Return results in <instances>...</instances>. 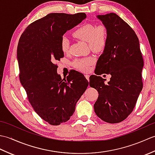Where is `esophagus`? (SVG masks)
<instances>
[{
	"label": "esophagus",
	"mask_w": 155,
	"mask_h": 155,
	"mask_svg": "<svg viewBox=\"0 0 155 155\" xmlns=\"http://www.w3.org/2000/svg\"><path fill=\"white\" fill-rule=\"evenodd\" d=\"M84 76H85V78H86L88 81H89V75H88V74H85Z\"/></svg>",
	"instance_id": "obj_1"
}]
</instances>
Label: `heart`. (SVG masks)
Segmentation results:
<instances>
[{
	"instance_id": "b5f03b06",
	"label": "heart",
	"mask_w": 155,
	"mask_h": 155,
	"mask_svg": "<svg viewBox=\"0 0 155 155\" xmlns=\"http://www.w3.org/2000/svg\"><path fill=\"white\" fill-rule=\"evenodd\" d=\"M73 36L79 40L88 42L91 51L94 52H102L107 45L108 40L107 29L103 25L95 26L91 23L82 25L73 32ZM70 42L66 37H62L61 48L63 53H67L69 51ZM93 62L92 57L77 59L74 62L76 67L82 71H87L89 66Z\"/></svg>"
}]
</instances>
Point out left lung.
Returning <instances> with one entry per match:
<instances>
[{"label":"left lung","mask_w":155,"mask_h":155,"mask_svg":"<svg viewBox=\"0 0 155 155\" xmlns=\"http://www.w3.org/2000/svg\"><path fill=\"white\" fill-rule=\"evenodd\" d=\"M108 32L107 45L98 58L89 85L98 92L94 112L108 123L124 120L133 110L143 89V58L139 41L126 22L113 12L97 15ZM111 75L107 84L99 76Z\"/></svg>","instance_id":"left-lung-1"}]
</instances>
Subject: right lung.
<instances>
[{
	"instance_id": "add662e5",
	"label": "right lung",
	"mask_w": 155,
	"mask_h": 155,
	"mask_svg": "<svg viewBox=\"0 0 155 155\" xmlns=\"http://www.w3.org/2000/svg\"><path fill=\"white\" fill-rule=\"evenodd\" d=\"M86 17L84 12L51 13L28 26L18 41L20 81L35 111L51 125L70 119L88 85L78 71L62 79L54 64L64 57L62 37Z\"/></svg>"
}]
</instances>
